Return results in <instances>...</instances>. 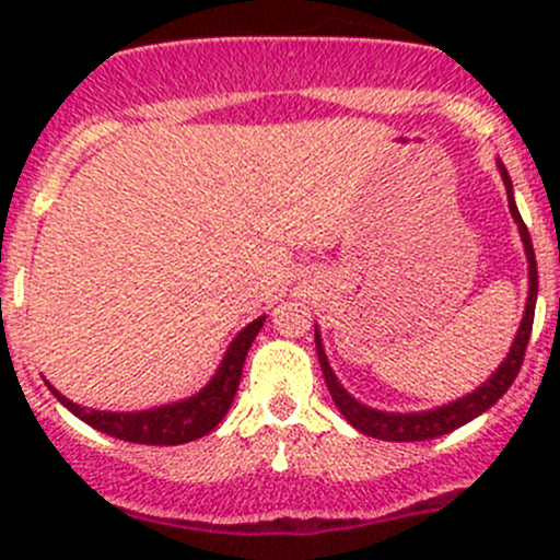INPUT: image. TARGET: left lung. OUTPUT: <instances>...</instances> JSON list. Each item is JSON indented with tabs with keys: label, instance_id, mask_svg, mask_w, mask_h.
<instances>
[{
	"label": "left lung",
	"instance_id": "left-lung-1",
	"mask_svg": "<svg viewBox=\"0 0 560 560\" xmlns=\"http://www.w3.org/2000/svg\"><path fill=\"white\" fill-rule=\"evenodd\" d=\"M501 178H504L506 186V200H510V211L512 219L517 222V230H521V238L525 246V257H528V303H525V314L521 322V330H517L515 341H512L510 354H506L504 363L499 365L493 376L485 382L482 387H477L474 393L463 395V398L453 400L447 406H439V409L431 411H411V415H393V411H380L371 409V406L360 404L354 400L347 389L341 387V382L336 380L332 374L330 363H327V354L322 349V338L319 330H316V354H319V365L322 374H325L327 389H330L332 400H336L338 411L358 428L360 433L374 439H385V442H425V439H436L444 436V433H453L455 428L466 425L471 422L474 417H479L482 411H488L506 389L512 387L515 382L517 371H521L523 358H525V347H528L530 338V327H534V308H536V292H539V276H536V257H534V246H530V235L528 228H525L521 211L515 206V197H512V180L506 175V167L499 162Z\"/></svg>",
	"mask_w": 560,
	"mask_h": 560
}]
</instances>
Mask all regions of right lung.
Masks as SVG:
<instances>
[{
	"label": "right lung",
	"instance_id": "add662e5",
	"mask_svg": "<svg viewBox=\"0 0 560 560\" xmlns=\"http://www.w3.org/2000/svg\"><path fill=\"white\" fill-rule=\"evenodd\" d=\"M265 316L254 319L244 330L235 336L230 343L228 354H224L222 365L213 374V380L191 398L178 400V404L160 406V409L149 411H97V409H81L72 404L70 398L54 389L56 398L67 406L75 417L89 422L97 431L107 433V436L124 439L132 444H160V447H175V444L195 442V439L206 436L213 428L222 422L228 415L230 404H233L235 393H238L241 371H244V360L252 341L257 338L259 327H262Z\"/></svg>",
	"mask_w": 560,
	"mask_h": 560
}]
</instances>
